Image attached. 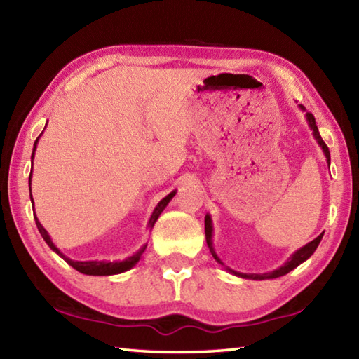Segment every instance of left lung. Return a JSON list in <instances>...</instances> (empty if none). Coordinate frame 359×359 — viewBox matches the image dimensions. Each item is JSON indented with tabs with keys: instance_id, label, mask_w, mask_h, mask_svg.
<instances>
[{
	"instance_id": "left-lung-1",
	"label": "left lung",
	"mask_w": 359,
	"mask_h": 359,
	"mask_svg": "<svg viewBox=\"0 0 359 359\" xmlns=\"http://www.w3.org/2000/svg\"><path fill=\"white\" fill-rule=\"evenodd\" d=\"M301 109H304V106H301ZM306 117H307V121H309V126L311 128V131H313V135H315V139H316L318 144L323 148V152H324L325 158H327V163L330 165V151H329V148H327V144H325V142L323 140V137L319 135V131H318V126H316V121H315L313 114L307 112ZM323 236H324V233L319 234L316 239L309 242L307 245H304L302 248L297 250L296 253H293V256L290 257L284 265L279 266L278 270H273V271H270V273H262V274H255V273H253V274H247V273H239V271H234V270H230V269H228V271H231L233 274H236V276H241V278H245V279H255V280L274 279V278L284 276V274H287V273L292 271L293 269H296L297 265H301L304 261H307V259L315 253V250L318 248L319 242H321V239H323ZM205 238H207V245H208V248H210V251H211L212 257H215L220 265H224V262L220 261V259L217 257L216 251H215V247H212V224H211L210 215L205 216Z\"/></svg>"
}]
</instances>
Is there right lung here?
I'll use <instances>...</instances> for the list:
<instances>
[{
    "mask_svg": "<svg viewBox=\"0 0 359 359\" xmlns=\"http://www.w3.org/2000/svg\"><path fill=\"white\" fill-rule=\"evenodd\" d=\"M38 139H40V137H38ZM38 139H36V140H35V143H34L32 157H30V158H34V156H35V148H36ZM30 177H32V172H30V175H29V184H30ZM174 194H175V191L170 193V194H168L166 197H163V199L157 203V207L154 208V211H152L151 219H149V224H148V226H149V228L154 226L156 220L158 219V216H160V215H162V211L165 210L166 205L170 203V201L172 199ZM30 201L34 202V199H32V193H30ZM34 217H35V224H36L38 231H40V234L43 236V239H44V241H46V243H48V245L50 247V250L55 251V253H57L60 257H63L65 261L72 266V269H75V270L80 271V273H83V274H90V276H111V274L123 273V271H126V270H129V269H133V266H134L137 262L140 261V257H142V255H143V251H144V248H147V245H143L139 251H135V253H134L133 256H129L128 259H125V261H118V262H106V261H88V262H81V261H72V259L66 257V256L62 253V251H60L55 245H53V242H52V239L49 238L48 231L44 230L43 225L40 224V220L36 219L35 212H34Z\"/></svg>",
    "mask_w": 359,
    "mask_h": 359,
    "instance_id": "add662e5",
    "label": "right lung"
}]
</instances>
